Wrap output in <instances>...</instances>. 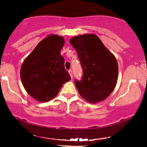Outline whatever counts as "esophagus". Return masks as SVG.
Listing matches in <instances>:
<instances>
[{"mask_svg":"<svg viewBox=\"0 0 147 147\" xmlns=\"http://www.w3.org/2000/svg\"><path fill=\"white\" fill-rule=\"evenodd\" d=\"M68 72H69V75H70V76H71V78H73V74H72V70L71 69H69V71H68Z\"/></svg>","mask_w":147,"mask_h":147,"instance_id":"esophagus-1","label":"esophagus"}]
</instances>
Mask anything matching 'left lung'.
I'll use <instances>...</instances> for the list:
<instances>
[{"mask_svg":"<svg viewBox=\"0 0 147 147\" xmlns=\"http://www.w3.org/2000/svg\"><path fill=\"white\" fill-rule=\"evenodd\" d=\"M69 41L83 70L82 79L74 80L80 95L93 104L105 100L117 83L118 66L114 55L94 34L78 35Z\"/></svg>","mask_w":147,"mask_h":147,"instance_id":"8db88e82","label":"left lung"}]
</instances>
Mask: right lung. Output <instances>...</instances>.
I'll list each match as a JSON object with an SVG mask.
<instances>
[{"instance_id": "1", "label": "right lung", "mask_w": 147, "mask_h": 147, "mask_svg": "<svg viewBox=\"0 0 147 147\" xmlns=\"http://www.w3.org/2000/svg\"><path fill=\"white\" fill-rule=\"evenodd\" d=\"M64 43L62 37L49 35L38 43L21 66L24 88L38 101L45 102L53 99L63 84L71 80L60 53Z\"/></svg>"}]
</instances>
